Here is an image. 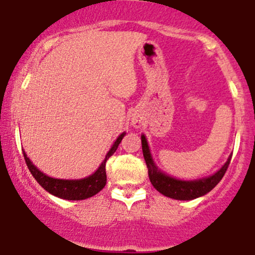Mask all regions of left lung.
I'll list each match as a JSON object with an SVG mask.
<instances>
[{"mask_svg":"<svg viewBox=\"0 0 255 255\" xmlns=\"http://www.w3.org/2000/svg\"><path fill=\"white\" fill-rule=\"evenodd\" d=\"M142 139V150H143V157H144L145 164L148 168V177H149L150 183L153 187L162 193L163 196L169 197V198L178 199V201H192L198 197L204 196L208 192H211L223 178L226 174L228 165L231 163L232 155H229L228 160L226 164L221 168L217 173L207 178H202V179L196 180H180L175 179V178L169 177L165 173L160 172L157 167H155L154 162L150 155L149 147H148L147 139H145L144 134L140 137Z\"/></svg>","mask_w":255,"mask_h":255,"instance_id":"1","label":"left lung"}]
</instances>
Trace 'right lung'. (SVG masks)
<instances>
[{"label":"right lung","instance_id":"obj_1","mask_svg":"<svg viewBox=\"0 0 255 255\" xmlns=\"http://www.w3.org/2000/svg\"><path fill=\"white\" fill-rule=\"evenodd\" d=\"M126 133L123 132L120 137L116 139L111 149L108 150L107 155H106L105 160L102 164L98 167L93 174L90 177H86L83 179H57V178H52L42 173L33 163L29 160L27 154L23 150V157L26 160V164L28 167L29 172L33 175L34 179L43 187L48 193L53 194V196L58 197L62 199H68V201H81V199H87L90 197H93L97 194L100 190L105 188L106 183H107V174H106V162L108 158L117 150L118 145H120L121 140L125 137Z\"/></svg>","mask_w":255,"mask_h":255}]
</instances>
